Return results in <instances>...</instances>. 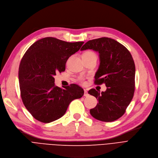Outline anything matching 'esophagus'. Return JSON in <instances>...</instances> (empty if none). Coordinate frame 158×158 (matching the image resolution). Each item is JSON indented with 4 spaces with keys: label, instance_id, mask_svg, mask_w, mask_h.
Returning a JSON list of instances; mask_svg holds the SVG:
<instances>
[{
    "label": "esophagus",
    "instance_id": "34e87169",
    "mask_svg": "<svg viewBox=\"0 0 158 158\" xmlns=\"http://www.w3.org/2000/svg\"><path fill=\"white\" fill-rule=\"evenodd\" d=\"M88 96H89V94H88L87 89H84V97H88Z\"/></svg>",
    "mask_w": 158,
    "mask_h": 158
}]
</instances>
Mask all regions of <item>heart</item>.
<instances>
[{
	"label": "heart",
	"mask_w": 158,
	"mask_h": 158,
	"mask_svg": "<svg viewBox=\"0 0 158 158\" xmlns=\"http://www.w3.org/2000/svg\"><path fill=\"white\" fill-rule=\"evenodd\" d=\"M84 55H93V56H95V54H94V52H91V51H88V52H85ZM80 81H84V79H83V78H80Z\"/></svg>",
	"instance_id": "1"
}]
</instances>
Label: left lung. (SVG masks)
Returning a JSON list of instances; mask_svg holds the SVG:
<instances>
[{
	"label": "left lung",
	"mask_w": 158,
	"mask_h": 158,
	"mask_svg": "<svg viewBox=\"0 0 158 158\" xmlns=\"http://www.w3.org/2000/svg\"><path fill=\"white\" fill-rule=\"evenodd\" d=\"M92 49L99 54L100 65L94 76V84H105L102 93L91 89L88 93L98 101L91 115L103 122H112L122 117L134 97L135 67L129 50L122 44L108 37L90 40L80 50Z\"/></svg>",
	"instance_id": "8db88e82"
}]
</instances>
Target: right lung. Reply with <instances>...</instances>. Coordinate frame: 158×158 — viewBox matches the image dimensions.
<instances>
[{"label": "right lung", "instance_id": "right-lung-1", "mask_svg": "<svg viewBox=\"0 0 158 158\" xmlns=\"http://www.w3.org/2000/svg\"><path fill=\"white\" fill-rule=\"evenodd\" d=\"M84 42L69 43L54 37L41 39L25 52L19 68L21 96L26 108L36 120L49 123L65 113L69 104L84 95L77 84L65 89L55 85L56 73L65 70L68 58Z\"/></svg>", "mask_w": 158, "mask_h": 158}]
</instances>
